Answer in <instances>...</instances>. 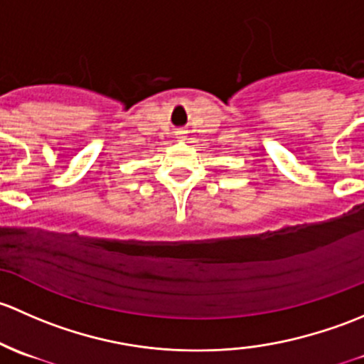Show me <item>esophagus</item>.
<instances>
[{
    "mask_svg": "<svg viewBox=\"0 0 364 364\" xmlns=\"http://www.w3.org/2000/svg\"><path fill=\"white\" fill-rule=\"evenodd\" d=\"M177 138H181V140H183V138H186V131H177Z\"/></svg>",
    "mask_w": 364,
    "mask_h": 364,
    "instance_id": "esophagus-1",
    "label": "esophagus"
}]
</instances>
